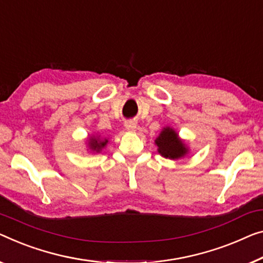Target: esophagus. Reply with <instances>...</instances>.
<instances>
[{"mask_svg": "<svg viewBox=\"0 0 263 263\" xmlns=\"http://www.w3.org/2000/svg\"><path fill=\"white\" fill-rule=\"evenodd\" d=\"M125 128H126L127 131H131V132L136 131L137 123L135 120H128V121H126V123H125Z\"/></svg>", "mask_w": 263, "mask_h": 263, "instance_id": "esophagus-1", "label": "esophagus"}]
</instances>
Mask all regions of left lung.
Returning <instances> with one entry per match:
<instances>
[{
    "instance_id": "left-lung-1",
    "label": "left lung",
    "mask_w": 263,
    "mask_h": 263,
    "mask_svg": "<svg viewBox=\"0 0 263 263\" xmlns=\"http://www.w3.org/2000/svg\"><path fill=\"white\" fill-rule=\"evenodd\" d=\"M155 143L158 146L160 156L169 159L182 158L189 152L185 143L182 139H179L178 133L169 126L163 128Z\"/></svg>"
}]
</instances>
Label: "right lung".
I'll use <instances>...</instances> for the list:
<instances>
[{"label": "right lung", "instance_id": "1", "mask_svg": "<svg viewBox=\"0 0 263 263\" xmlns=\"http://www.w3.org/2000/svg\"><path fill=\"white\" fill-rule=\"evenodd\" d=\"M107 143H108L107 139L100 140L99 138H97V137H91V138H89V140H88V146L92 151L100 152L101 148L106 146Z\"/></svg>", "mask_w": 263, "mask_h": 263}]
</instances>
